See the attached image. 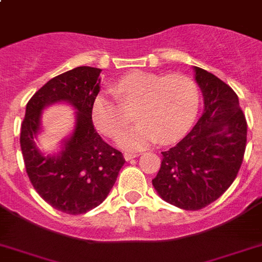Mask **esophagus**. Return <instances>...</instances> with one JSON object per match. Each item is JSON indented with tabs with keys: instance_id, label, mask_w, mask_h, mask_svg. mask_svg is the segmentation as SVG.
I'll return each instance as SVG.
<instances>
[{
	"instance_id": "1",
	"label": "esophagus",
	"mask_w": 262,
	"mask_h": 262,
	"mask_svg": "<svg viewBox=\"0 0 262 262\" xmlns=\"http://www.w3.org/2000/svg\"><path fill=\"white\" fill-rule=\"evenodd\" d=\"M138 154H136V153H125L124 154V158L126 159V161H130V159H133V158H136V157H137Z\"/></svg>"
}]
</instances>
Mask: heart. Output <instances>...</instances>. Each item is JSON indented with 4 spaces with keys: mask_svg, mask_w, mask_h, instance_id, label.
Here are the masks:
<instances>
[{
    "mask_svg": "<svg viewBox=\"0 0 262 262\" xmlns=\"http://www.w3.org/2000/svg\"><path fill=\"white\" fill-rule=\"evenodd\" d=\"M111 91L119 103L97 95L91 105V121L99 133L115 138L127 122L124 111L133 108L139 124L117 140L128 150L144 149L157 141L174 142L190 129L199 111V88L183 74L162 76L133 71L118 79Z\"/></svg>",
    "mask_w": 262,
    "mask_h": 262,
    "instance_id": "1",
    "label": "heart"
}]
</instances>
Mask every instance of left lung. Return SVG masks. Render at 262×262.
Returning <instances> with one entry per match:
<instances>
[{
  "label": "left lung",
  "instance_id": "1",
  "mask_svg": "<svg viewBox=\"0 0 262 262\" xmlns=\"http://www.w3.org/2000/svg\"><path fill=\"white\" fill-rule=\"evenodd\" d=\"M204 112L174 147L162 151L153 179L159 196L182 210H202L222 196L237 177L247 146V120L235 91L194 67Z\"/></svg>",
  "mask_w": 262,
  "mask_h": 262
}]
</instances>
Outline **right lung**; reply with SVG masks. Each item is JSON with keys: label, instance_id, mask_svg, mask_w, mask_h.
I'll use <instances>...</instances> for the list:
<instances>
[{"label": "right lung", "instance_id": "add662e5", "mask_svg": "<svg viewBox=\"0 0 262 262\" xmlns=\"http://www.w3.org/2000/svg\"><path fill=\"white\" fill-rule=\"evenodd\" d=\"M100 72L83 66L52 77L29 100L21 126L19 142L31 185L45 202L68 215L85 213L103 203L125 163L121 151L106 144L91 121ZM60 101L78 111L75 129L60 154L43 156L33 142L41 111Z\"/></svg>", "mask_w": 262, "mask_h": 262}]
</instances>
